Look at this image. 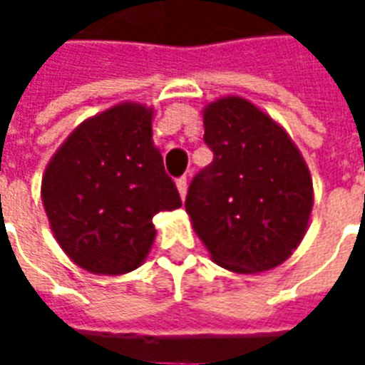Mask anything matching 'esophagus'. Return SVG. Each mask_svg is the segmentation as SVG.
<instances>
[{"mask_svg":"<svg viewBox=\"0 0 365 365\" xmlns=\"http://www.w3.org/2000/svg\"><path fill=\"white\" fill-rule=\"evenodd\" d=\"M178 191H180L182 199H185V193H187V178H180L178 180Z\"/></svg>","mask_w":365,"mask_h":365,"instance_id":"34e87169","label":"esophagus"}]
</instances>
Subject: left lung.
I'll use <instances>...</instances> for the list:
<instances>
[{
	"label": "left lung",
	"mask_w": 365,
	"mask_h": 365,
	"mask_svg": "<svg viewBox=\"0 0 365 365\" xmlns=\"http://www.w3.org/2000/svg\"><path fill=\"white\" fill-rule=\"evenodd\" d=\"M213 162L191 180L185 211L219 266L256 274L279 266L305 237L313 182L275 120L242 97L207 105Z\"/></svg>",
	"instance_id": "left-lung-1"
}]
</instances>
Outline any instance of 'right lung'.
Returning <instances> with one entry per match:
<instances>
[{"label":"right lung","instance_id":"add662e5","mask_svg":"<svg viewBox=\"0 0 365 365\" xmlns=\"http://www.w3.org/2000/svg\"><path fill=\"white\" fill-rule=\"evenodd\" d=\"M52 232L72 260L93 274L138 268L150 250L154 215L182 207L152 144V111L120 103L76 128L43 178Z\"/></svg>","mask_w":365,"mask_h":365}]
</instances>
